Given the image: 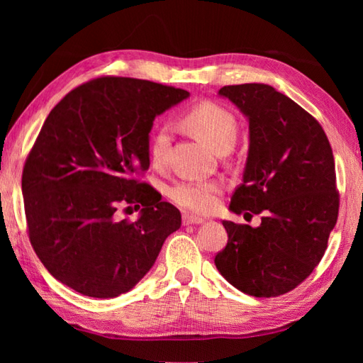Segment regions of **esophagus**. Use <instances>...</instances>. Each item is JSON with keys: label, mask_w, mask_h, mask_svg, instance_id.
Wrapping results in <instances>:
<instances>
[{"label": "esophagus", "mask_w": 363, "mask_h": 363, "mask_svg": "<svg viewBox=\"0 0 363 363\" xmlns=\"http://www.w3.org/2000/svg\"><path fill=\"white\" fill-rule=\"evenodd\" d=\"M182 223L186 226H189V225H203L204 220L199 218V217H194V215L186 213V215H182Z\"/></svg>", "instance_id": "34e87169"}]
</instances>
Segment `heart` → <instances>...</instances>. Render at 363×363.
<instances>
[{
	"label": "heart",
	"mask_w": 363,
	"mask_h": 363,
	"mask_svg": "<svg viewBox=\"0 0 363 363\" xmlns=\"http://www.w3.org/2000/svg\"><path fill=\"white\" fill-rule=\"evenodd\" d=\"M184 125L213 151L230 150L237 138V120L225 107L211 101L199 103L184 115ZM169 128L160 126L151 138L150 156L156 167L167 159ZM223 186L217 181H181L169 189V199L189 212L206 215L218 206Z\"/></svg>",
	"instance_id": "heart-1"
}]
</instances>
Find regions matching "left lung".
<instances>
[{"label":"left lung","instance_id":"left-lung-1","mask_svg":"<svg viewBox=\"0 0 363 363\" xmlns=\"http://www.w3.org/2000/svg\"><path fill=\"white\" fill-rule=\"evenodd\" d=\"M248 121L242 184L229 211L264 213L260 226L223 220L226 248L215 265L246 295L279 296L318 265L338 215L335 164L320 123L268 84L218 90Z\"/></svg>","mask_w":363,"mask_h":363}]
</instances>
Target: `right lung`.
Wrapping results in <instances>:
<instances>
[{
	"label": "right lung",
	"mask_w": 363,
	"mask_h": 363,
	"mask_svg": "<svg viewBox=\"0 0 363 363\" xmlns=\"http://www.w3.org/2000/svg\"><path fill=\"white\" fill-rule=\"evenodd\" d=\"M187 90L133 78H98L46 117L21 177L29 238L45 268L91 298H117L150 272L181 212L134 174L150 168L152 121ZM142 203L135 222L120 202Z\"/></svg>",
	"instance_id": "add662e5"
}]
</instances>
